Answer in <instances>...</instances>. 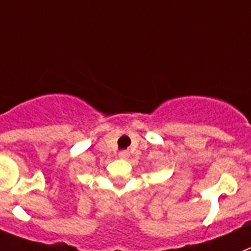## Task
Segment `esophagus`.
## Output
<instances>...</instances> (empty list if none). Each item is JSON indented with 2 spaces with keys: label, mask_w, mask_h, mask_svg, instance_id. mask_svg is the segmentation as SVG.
Masks as SVG:
<instances>
[{
  "label": "esophagus",
  "mask_w": 251,
  "mask_h": 251,
  "mask_svg": "<svg viewBox=\"0 0 251 251\" xmlns=\"http://www.w3.org/2000/svg\"><path fill=\"white\" fill-rule=\"evenodd\" d=\"M128 157H129V152H127V151H122V152H119L120 160H127Z\"/></svg>",
  "instance_id": "1"
}]
</instances>
